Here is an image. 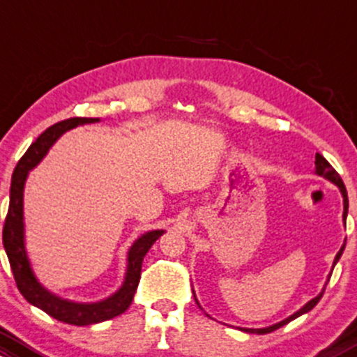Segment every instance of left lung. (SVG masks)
<instances>
[{"instance_id": "1", "label": "left lung", "mask_w": 357, "mask_h": 357, "mask_svg": "<svg viewBox=\"0 0 357 357\" xmlns=\"http://www.w3.org/2000/svg\"><path fill=\"white\" fill-rule=\"evenodd\" d=\"M315 172H317V174H319V176H324V178H325V179H328V181H332V183H334V185H337V186H339L340 193H342V197H344V222H346V217H347V208H349V199H347V191H346V186H344V183H342V179H340L339 172L335 171L334 167L331 166V164H328V160L325 159L322 154H317V155H315ZM344 248H346V244H344L342 248H340V250L337 252V256H335V259H334V266H335V262L339 261V257L342 256V250H344ZM324 291H325V289H324ZM324 291L320 293L319 296H315V298L308 301V303L305 305L303 308H300L298 312L293 313L291 317H288V319H284L283 322H280V324H276V325H271V327H266V328H244V331H245V332H250V334H269V332L276 331V328L283 327V325H287L288 322H291V320H295L296 317H300V315H303V313L310 312L312 308L315 307L317 303H319L320 298H322Z\"/></svg>"}]
</instances>
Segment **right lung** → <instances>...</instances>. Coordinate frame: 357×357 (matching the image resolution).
<instances>
[{"label":"right lung","instance_id":"add662e5","mask_svg":"<svg viewBox=\"0 0 357 357\" xmlns=\"http://www.w3.org/2000/svg\"><path fill=\"white\" fill-rule=\"evenodd\" d=\"M95 121H98V119H81V116L62 120L47 128L44 134L29 147V151L18 160L13 176H11L10 206H8L5 225H3V245H5L11 271H13L15 281H17V287L23 298L49 313L56 320L70 325L105 322V320L113 319L127 310L134 300L137 287H139L144 256L164 234V230H152V232L144 234L142 237L137 238L135 244L128 250V268L123 287L113 296L98 301V303H74V301L61 300L59 296L47 291L44 287H40V283L35 280L29 259H26L25 244H23V186H25V179L29 176V171L40 162L49 147L66 130L83 123H95Z\"/></svg>","mask_w":357,"mask_h":357}]
</instances>
